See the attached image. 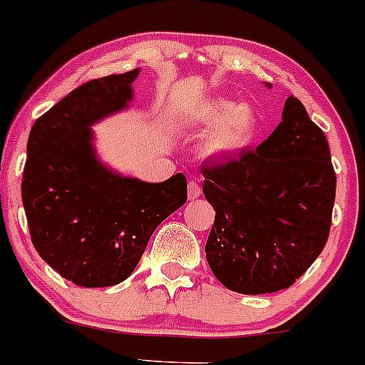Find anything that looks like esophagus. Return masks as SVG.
I'll return each mask as SVG.
<instances>
[{
	"mask_svg": "<svg viewBox=\"0 0 365 365\" xmlns=\"http://www.w3.org/2000/svg\"><path fill=\"white\" fill-rule=\"evenodd\" d=\"M201 194H202L201 185H199V183L195 182V180H190V182H189V199H190V201L197 199Z\"/></svg>",
	"mask_w": 365,
	"mask_h": 365,
	"instance_id": "esophagus-1",
	"label": "esophagus"
}]
</instances>
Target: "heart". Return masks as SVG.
Listing matches in <instances>:
<instances>
[{
	"mask_svg": "<svg viewBox=\"0 0 365 365\" xmlns=\"http://www.w3.org/2000/svg\"><path fill=\"white\" fill-rule=\"evenodd\" d=\"M189 119L206 128L199 142L202 159H227L253 143L259 130V115L250 102L235 103L225 97L197 100L189 109Z\"/></svg>",
	"mask_w": 365,
	"mask_h": 365,
	"instance_id": "1",
	"label": "heart"
}]
</instances>
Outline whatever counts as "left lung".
I'll use <instances>...</instances> for the list:
<instances>
[{
    "instance_id": "obj_1",
    "label": "left lung",
    "mask_w": 365,
    "mask_h": 365,
    "mask_svg": "<svg viewBox=\"0 0 365 365\" xmlns=\"http://www.w3.org/2000/svg\"><path fill=\"white\" fill-rule=\"evenodd\" d=\"M202 176L204 197L216 211L204 251L227 289H286L322 253L336 175L326 135L293 95L265 142L204 164Z\"/></svg>"
}]
</instances>
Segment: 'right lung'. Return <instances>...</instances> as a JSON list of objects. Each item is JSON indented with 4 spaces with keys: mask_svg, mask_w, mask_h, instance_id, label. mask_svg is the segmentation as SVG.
<instances>
[{
    "mask_svg": "<svg viewBox=\"0 0 365 365\" xmlns=\"http://www.w3.org/2000/svg\"><path fill=\"white\" fill-rule=\"evenodd\" d=\"M140 69L72 90L31 128L22 202L39 256L83 287L123 282L152 232L187 201L182 173L159 183L123 176L98 159L91 126L133 102Z\"/></svg>",
    "mask_w": 365,
    "mask_h": 365,
    "instance_id": "1",
    "label": "right lung"
}]
</instances>
